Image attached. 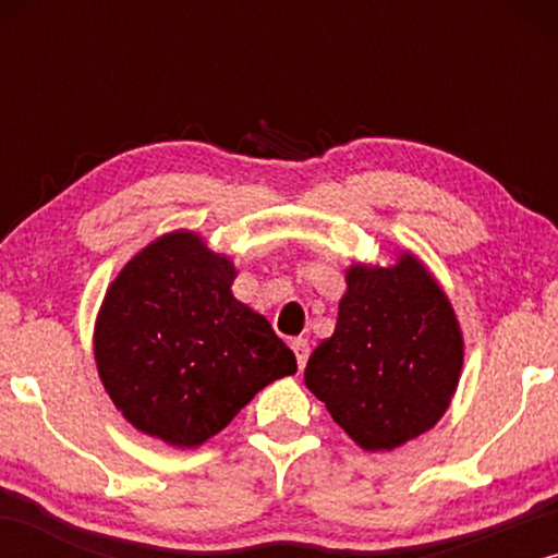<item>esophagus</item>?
Returning a JSON list of instances; mask_svg holds the SVG:
<instances>
[{
    "instance_id": "34e87169",
    "label": "esophagus",
    "mask_w": 558,
    "mask_h": 558,
    "mask_svg": "<svg viewBox=\"0 0 558 558\" xmlns=\"http://www.w3.org/2000/svg\"><path fill=\"white\" fill-rule=\"evenodd\" d=\"M292 350H294V355H296V365H300V371H302L304 363H307V357H310V342L304 340V338H294L292 340Z\"/></svg>"
}]
</instances>
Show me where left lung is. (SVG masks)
Segmentation results:
<instances>
[{"label": "left lung", "instance_id": "left-lung-1", "mask_svg": "<svg viewBox=\"0 0 558 558\" xmlns=\"http://www.w3.org/2000/svg\"><path fill=\"white\" fill-rule=\"evenodd\" d=\"M338 325L304 368V386L365 452L429 432L460 384L464 340L452 302L426 264L399 251L393 264L345 271Z\"/></svg>", "mask_w": 558, "mask_h": 558}]
</instances>
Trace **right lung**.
<instances>
[{"label":"right lung","mask_w":558,"mask_h":558,"mask_svg":"<svg viewBox=\"0 0 558 558\" xmlns=\"http://www.w3.org/2000/svg\"><path fill=\"white\" fill-rule=\"evenodd\" d=\"M231 258L195 231H170L129 258L94 327L98 378L134 429L195 449L296 357L269 319L231 292Z\"/></svg>","instance_id":"obj_1"}]
</instances>
